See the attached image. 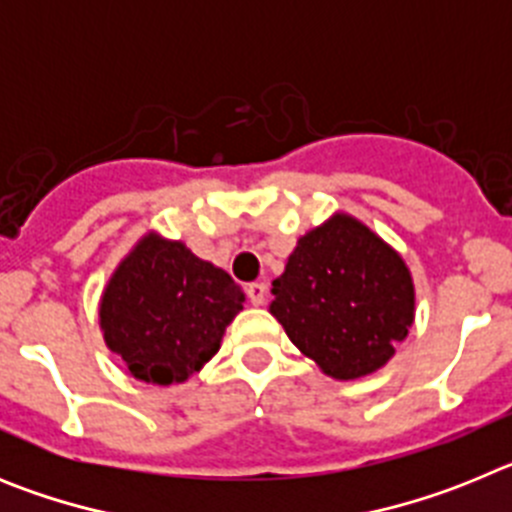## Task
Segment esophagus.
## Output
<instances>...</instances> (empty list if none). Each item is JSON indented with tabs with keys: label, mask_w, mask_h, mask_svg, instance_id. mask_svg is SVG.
Returning a JSON list of instances; mask_svg holds the SVG:
<instances>
[{
	"label": "esophagus",
	"mask_w": 512,
	"mask_h": 512,
	"mask_svg": "<svg viewBox=\"0 0 512 512\" xmlns=\"http://www.w3.org/2000/svg\"><path fill=\"white\" fill-rule=\"evenodd\" d=\"M266 292H269V289H266L264 282H251L246 287V295H248V300L253 302V305H264Z\"/></svg>",
	"instance_id": "34e87169"
}]
</instances>
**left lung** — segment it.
Instances as JSON below:
<instances>
[{
    "instance_id": "obj_1",
    "label": "left lung",
    "mask_w": 512,
    "mask_h": 512,
    "mask_svg": "<svg viewBox=\"0 0 512 512\" xmlns=\"http://www.w3.org/2000/svg\"><path fill=\"white\" fill-rule=\"evenodd\" d=\"M271 295L289 341L341 382L382 369L415 320L408 264L346 212L302 235Z\"/></svg>"
}]
</instances>
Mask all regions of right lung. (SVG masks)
<instances>
[{
    "instance_id": "add662e5",
    "label": "right lung",
    "mask_w": 512,
    "mask_h": 512,
    "mask_svg": "<svg viewBox=\"0 0 512 512\" xmlns=\"http://www.w3.org/2000/svg\"><path fill=\"white\" fill-rule=\"evenodd\" d=\"M243 300L228 271L182 241L148 233L104 287L99 328L135 379L166 387L187 382L217 354Z\"/></svg>"
}]
</instances>
